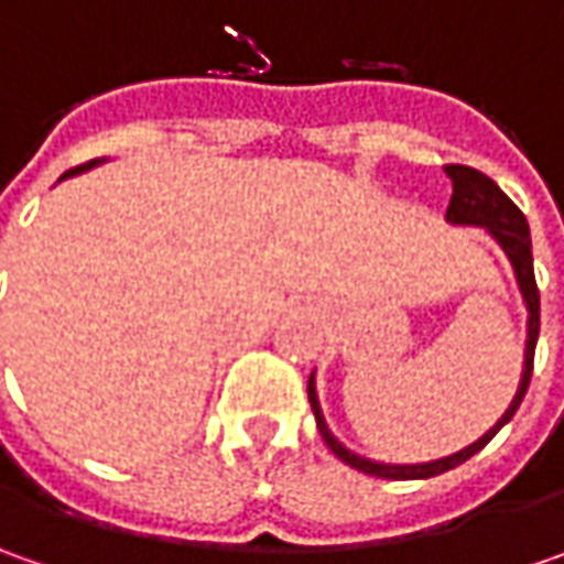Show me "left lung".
Instances as JSON below:
<instances>
[{
    "label": "left lung",
    "instance_id": "left-lung-1",
    "mask_svg": "<svg viewBox=\"0 0 564 564\" xmlns=\"http://www.w3.org/2000/svg\"><path fill=\"white\" fill-rule=\"evenodd\" d=\"M445 175L452 182V200L445 209V223L448 226H474L484 228L489 238L499 245V250L506 253L511 272H514V282H518V292L524 301V311H528V338H524V364H521V382H518V392L506 408V414L489 426L480 440H474L465 448L445 455V458H433V462H417V465H386V462H373V458H364L358 452H351L348 445H341L333 436L329 423L323 417V408H319V395H316V370L307 379V399L314 408L316 430L323 436V443L329 445V452L336 455L338 462H345L348 467H355L360 474H370V477H386V480H426V477H436L445 474L452 467L465 465L470 455H477L484 445L514 417V411L521 408L524 392L531 386L533 373V348H536V336H540V292H536V279H533V250H531V228L528 219L518 206L511 204L509 197L502 194V187L496 185L492 178H487L484 172L470 169V165H445Z\"/></svg>",
    "mask_w": 564,
    "mask_h": 564
}]
</instances>
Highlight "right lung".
<instances>
[{
	"mask_svg": "<svg viewBox=\"0 0 564 564\" xmlns=\"http://www.w3.org/2000/svg\"><path fill=\"white\" fill-rule=\"evenodd\" d=\"M99 163H106V160H94V163L77 165V169H72V172H65L62 178H72V175H80V172H87V169H94V165H99ZM62 178H58V182H62Z\"/></svg>",
	"mask_w": 564,
	"mask_h": 564,
	"instance_id": "right-lung-1",
	"label": "right lung"
}]
</instances>
